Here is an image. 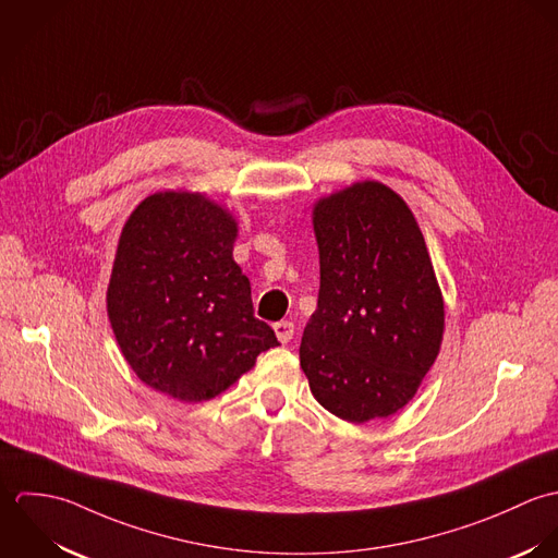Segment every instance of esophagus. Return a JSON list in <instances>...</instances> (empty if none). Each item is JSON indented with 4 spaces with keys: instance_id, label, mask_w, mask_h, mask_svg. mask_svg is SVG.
<instances>
[{
    "instance_id": "esophagus-1",
    "label": "esophagus",
    "mask_w": 558,
    "mask_h": 558,
    "mask_svg": "<svg viewBox=\"0 0 558 558\" xmlns=\"http://www.w3.org/2000/svg\"><path fill=\"white\" fill-rule=\"evenodd\" d=\"M274 332H276L280 342H289L295 335V326L291 322H280V324L274 326Z\"/></svg>"
}]
</instances>
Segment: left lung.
<instances>
[{
    "label": "left lung",
    "mask_w": 558,
    "mask_h": 558,
    "mask_svg": "<svg viewBox=\"0 0 558 558\" xmlns=\"http://www.w3.org/2000/svg\"><path fill=\"white\" fill-rule=\"evenodd\" d=\"M322 287L300 347L315 399L366 423L405 408L434 366L445 300L408 203L357 181L313 207Z\"/></svg>",
    "instance_id": "1"
}]
</instances>
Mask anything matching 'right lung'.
Wrapping results in <instances>:
<instances>
[{
  "instance_id": "1",
  "label": "right lung",
  "mask_w": 558,
  "mask_h": 558,
  "mask_svg": "<svg viewBox=\"0 0 558 558\" xmlns=\"http://www.w3.org/2000/svg\"><path fill=\"white\" fill-rule=\"evenodd\" d=\"M234 216L201 192L144 198L122 226L108 317L133 373L183 403L209 401L278 340L254 317L250 280L232 258Z\"/></svg>"
}]
</instances>
